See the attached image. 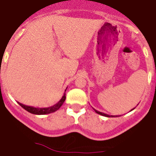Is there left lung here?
<instances>
[{
    "label": "left lung",
    "instance_id": "left-lung-1",
    "mask_svg": "<svg viewBox=\"0 0 156 156\" xmlns=\"http://www.w3.org/2000/svg\"><path fill=\"white\" fill-rule=\"evenodd\" d=\"M93 109H94V108H93ZM132 110H134V108H133V109H131V111H132ZM94 111H95L97 113L99 114V115H101V116H107V117H115V116H110V115H108V114H106V113H103V112H99V111L96 110V109H94ZM131 111H130V112H131Z\"/></svg>",
    "mask_w": 156,
    "mask_h": 156
}]
</instances>
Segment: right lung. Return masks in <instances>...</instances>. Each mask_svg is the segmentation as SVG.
<instances>
[{
  "mask_svg": "<svg viewBox=\"0 0 156 156\" xmlns=\"http://www.w3.org/2000/svg\"><path fill=\"white\" fill-rule=\"evenodd\" d=\"M67 89V88H66ZM66 91V90H65ZM65 99H66V96H65V93L63 94V96L62 97V98L58 101V103H56L54 106H52V107H31V106H26V105H24L22 103H20L18 101V103H19L20 106H21V107L26 110L29 112H30L32 114H35V115H45V114H49L52 113V112H55L57 110H58L60 107L63 105V103L65 101Z\"/></svg>",
  "mask_w": 156,
  "mask_h": 156,
  "instance_id": "1",
  "label": "right lung"
}]
</instances>
